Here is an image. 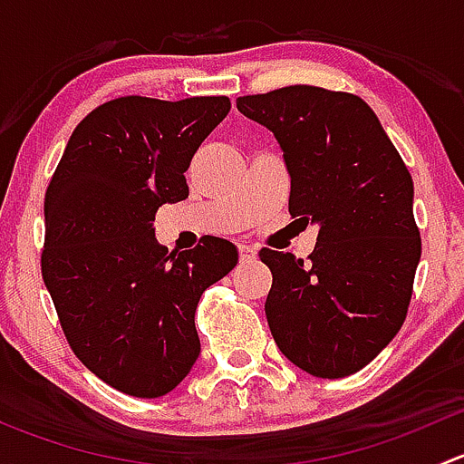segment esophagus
Wrapping results in <instances>:
<instances>
[{"label":"esophagus","instance_id":"obj_1","mask_svg":"<svg viewBox=\"0 0 464 464\" xmlns=\"http://www.w3.org/2000/svg\"><path fill=\"white\" fill-rule=\"evenodd\" d=\"M237 254H240V260L242 262H249L256 258V249H251L249 245H240L237 246Z\"/></svg>","mask_w":464,"mask_h":464}]
</instances>
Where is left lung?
Returning a JSON list of instances; mask_svg holds the SVG:
<instances>
[{
  "mask_svg": "<svg viewBox=\"0 0 464 464\" xmlns=\"http://www.w3.org/2000/svg\"><path fill=\"white\" fill-rule=\"evenodd\" d=\"M236 102L283 148L292 218L319 227L307 260L260 251L271 334L310 375H353L391 343L413 296L422 237L409 168L354 93L292 85Z\"/></svg>",
  "mask_w": 464,
  "mask_h": 464,
  "instance_id": "8db88e82",
  "label": "left lung"
}]
</instances>
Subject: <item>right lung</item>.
<instances>
[{"mask_svg":"<svg viewBox=\"0 0 464 464\" xmlns=\"http://www.w3.org/2000/svg\"><path fill=\"white\" fill-rule=\"evenodd\" d=\"M228 110L227 96L102 102L46 188L42 278L73 354L125 395L161 397L188 375L199 298L237 265L222 237L175 256L152 228L159 206L188 198L184 172Z\"/></svg>","mask_w":464,"mask_h":464,"instance_id":"1","label":"right lung"}]
</instances>
